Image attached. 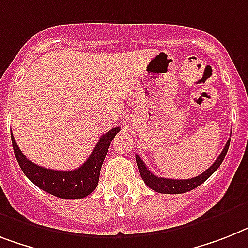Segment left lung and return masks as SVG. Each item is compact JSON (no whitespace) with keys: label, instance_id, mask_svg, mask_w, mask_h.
Wrapping results in <instances>:
<instances>
[{"label":"left lung","instance_id":"1","mask_svg":"<svg viewBox=\"0 0 248 248\" xmlns=\"http://www.w3.org/2000/svg\"><path fill=\"white\" fill-rule=\"evenodd\" d=\"M231 139L227 140V144L223 148L222 153L219 155V157L216 159V162L210 166L209 169L204 171L202 173H200L199 176L193 177V179H186V180H173V179H165V177H158V176L153 175L151 171L148 170L144 162H143L140 157L138 155H136V161L137 166H138L139 172L142 176L143 181L146 183V185L148 186L149 189L155 190L157 193L161 194H184L187 193V191H191L195 187H198L199 185H202L204 181L209 179L213 173L216 172L217 169L222 165L223 159L226 157L227 151L230 148Z\"/></svg>","mask_w":248,"mask_h":248}]
</instances>
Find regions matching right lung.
<instances>
[{"mask_svg": "<svg viewBox=\"0 0 248 248\" xmlns=\"http://www.w3.org/2000/svg\"><path fill=\"white\" fill-rule=\"evenodd\" d=\"M119 132L120 126H116L101 136L87 161L81 167L72 171H57V170L46 169V167L35 165L24 156V153L20 151L12 134L11 142L20 169L31 183L57 198L82 199L96 189V186L99 184L100 170L110 147V143Z\"/></svg>", "mask_w": 248, "mask_h": 248, "instance_id": "obj_1", "label": "right lung"}]
</instances>
